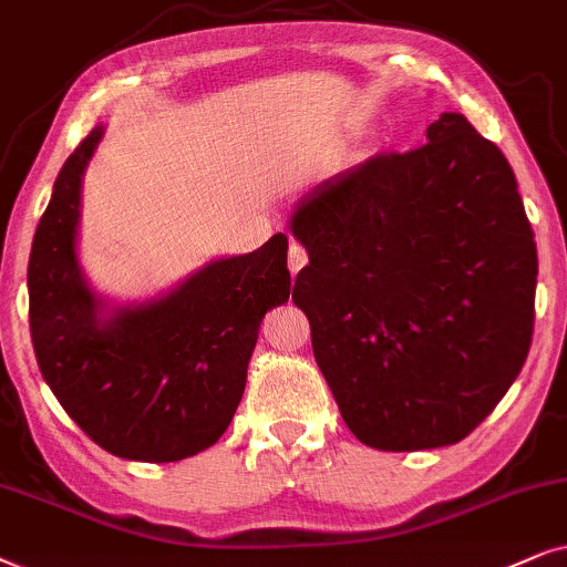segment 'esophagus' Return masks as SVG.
<instances>
[{"mask_svg":"<svg viewBox=\"0 0 567 567\" xmlns=\"http://www.w3.org/2000/svg\"><path fill=\"white\" fill-rule=\"evenodd\" d=\"M308 264V254H306V248L298 244V240H290V248H288V267H290V271H298V269H303Z\"/></svg>","mask_w":567,"mask_h":567,"instance_id":"34e87169","label":"esophagus"}]
</instances>
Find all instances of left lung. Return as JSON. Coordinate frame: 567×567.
<instances>
[{"mask_svg":"<svg viewBox=\"0 0 567 567\" xmlns=\"http://www.w3.org/2000/svg\"><path fill=\"white\" fill-rule=\"evenodd\" d=\"M425 137L323 181L290 217L313 358L379 451L462 441L532 347L537 244L508 161L462 113Z\"/></svg>","mask_w":567,"mask_h":567,"instance_id":"8db88e82","label":"left lung"}]
</instances>
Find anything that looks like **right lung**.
<instances>
[{
	"instance_id": "right-lung-1",
	"label": "right lung",
	"mask_w": 567,
	"mask_h": 567,
	"mask_svg": "<svg viewBox=\"0 0 567 567\" xmlns=\"http://www.w3.org/2000/svg\"><path fill=\"white\" fill-rule=\"evenodd\" d=\"M103 134L97 124L66 157L38 223L30 337L43 381L97 446L181 462L217 443L238 410L264 313L290 298L288 236L213 259L157 298L111 306L78 256L82 176Z\"/></svg>"
}]
</instances>
